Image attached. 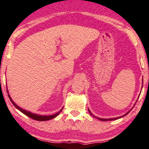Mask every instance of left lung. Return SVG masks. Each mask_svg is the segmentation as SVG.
Returning <instances> with one entry per match:
<instances>
[{
	"label": "left lung",
	"instance_id": "obj_1",
	"mask_svg": "<svg viewBox=\"0 0 149 149\" xmlns=\"http://www.w3.org/2000/svg\"><path fill=\"white\" fill-rule=\"evenodd\" d=\"M88 111H89V113H91V115L92 116V113H91V112L90 111V110L88 109ZM129 113V111L128 112H127L126 114H125V115H123V116H125V115H127V113ZM123 116H120V117H117V118H108V119H104V118H98V119L99 120H103V121H105V120H116V119H118V118H121V117H123Z\"/></svg>",
	"mask_w": 149,
	"mask_h": 149
}]
</instances>
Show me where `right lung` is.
I'll use <instances>...</instances> for the list:
<instances>
[{"instance_id":"right-lung-1","label":"right lung","mask_w":149,"mask_h":149,"mask_svg":"<svg viewBox=\"0 0 149 149\" xmlns=\"http://www.w3.org/2000/svg\"><path fill=\"white\" fill-rule=\"evenodd\" d=\"M8 97L9 98H10V101H11L12 104H14V106L17 109H18L19 111H21L23 113H24V114L26 115V116H28L30 118H33V119L34 120H40V121H44V120H50V119H52V118H55V117H56L61 112V111H62V109L60 110V111H58V112H57L56 113H55V114H53V115H51V116H41V115H38V114H35V113H32L31 112H30V111H26V110H24L22 109V108L19 107V106H17V104H15V102L12 101V100L11 99V97H10V96L8 95Z\"/></svg>"}]
</instances>
